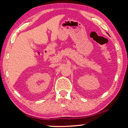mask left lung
<instances>
[{
	"label": "left lung",
	"instance_id": "1",
	"mask_svg": "<svg viewBox=\"0 0 128 128\" xmlns=\"http://www.w3.org/2000/svg\"><path fill=\"white\" fill-rule=\"evenodd\" d=\"M107 34H108V33H107Z\"/></svg>",
	"mask_w": 128,
	"mask_h": 128
}]
</instances>
